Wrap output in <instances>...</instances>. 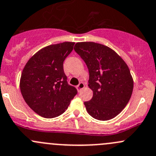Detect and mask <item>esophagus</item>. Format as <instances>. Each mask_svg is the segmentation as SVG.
Instances as JSON below:
<instances>
[{
    "instance_id": "obj_1",
    "label": "esophagus",
    "mask_w": 156,
    "mask_h": 156,
    "mask_svg": "<svg viewBox=\"0 0 156 156\" xmlns=\"http://www.w3.org/2000/svg\"><path fill=\"white\" fill-rule=\"evenodd\" d=\"M84 87H85L84 83H80V84H79L78 86H76V89H77V90H78L79 91H81V90L83 89Z\"/></svg>"
}]
</instances>
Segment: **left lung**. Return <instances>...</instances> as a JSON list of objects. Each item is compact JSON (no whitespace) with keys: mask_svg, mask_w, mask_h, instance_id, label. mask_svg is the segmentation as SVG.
I'll use <instances>...</instances> for the list:
<instances>
[{"mask_svg":"<svg viewBox=\"0 0 156 156\" xmlns=\"http://www.w3.org/2000/svg\"><path fill=\"white\" fill-rule=\"evenodd\" d=\"M74 50L89 69L93 97L84 102L88 113L101 121L115 117L132 94L134 82L128 65L115 51L100 43H76Z\"/></svg>","mask_w":156,"mask_h":156,"instance_id":"1","label":"left lung"}]
</instances>
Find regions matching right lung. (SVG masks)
<instances>
[{
	"label": "right lung",
	"instance_id": "obj_1",
	"mask_svg": "<svg viewBox=\"0 0 156 156\" xmlns=\"http://www.w3.org/2000/svg\"><path fill=\"white\" fill-rule=\"evenodd\" d=\"M64 42L43 48L28 60L22 70L20 90L24 100L36 113L54 118L65 112L77 90L67 83L64 61L73 48Z\"/></svg>",
	"mask_w": 156,
	"mask_h": 156
}]
</instances>
